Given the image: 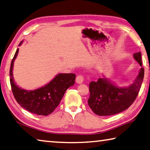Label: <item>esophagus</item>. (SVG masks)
I'll return each mask as SVG.
<instances>
[{
	"mask_svg": "<svg viewBox=\"0 0 150 150\" xmlns=\"http://www.w3.org/2000/svg\"><path fill=\"white\" fill-rule=\"evenodd\" d=\"M83 76L82 75H78L76 78V81L78 83H81L83 81Z\"/></svg>",
	"mask_w": 150,
	"mask_h": 150,
	"instance_id": "34e87169",
	"label": "esophagus"
}]
</instances>
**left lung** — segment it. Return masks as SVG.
<instances>
[{
    "instance_id": "left-lung-1",
    "label": "left lung",
    "mask_w": 150,
    "mask_h": 150,
    "mask_svg": "<svg viewBox=\"0 0 150 150\" xmlns=\"http://www.w3.org/2000/svg\"><path fill=\"white\" fill-rule=\"evenodd\" d=\"M133 55L142 67L141 53H136ZM144 76V69L142 67L133 83L123 88L115 86L106 78L98 79L97 81H91L89 85V107L95 114L102 116L115 115L127 110L137 98Z\"/></svg>"
}]
</instances>
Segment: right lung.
<instances>
[{
	"label": "right lung",
	"instance_id": "obj_1",
	"mask_svg": "<svg viewBox=\"0 0 150 150\" xmlns=\"http://www.w3.org/2000/svg\"><path fill=\"white\" fill-rule=\"evenodd\" d=\"M18 52L19 49H17L10 69V81L14 97L19 105L31 113L40 115L52 114L60 103L67 89L74 84L75 74H59L40 88L33 91L23 89L16 86L13 77V62Z\"/></svg>",
	"mask_w": 150,
	"mask_h": 150
}]
</instances>
